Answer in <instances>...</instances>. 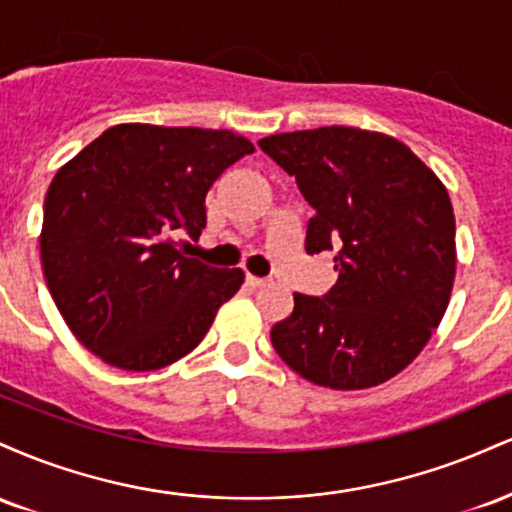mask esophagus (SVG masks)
<instances>
[{
  "mask_svg": "<svg viewBox=\"0 0 512 512\" xmlns=\"http://www.w3.org/2000/svg\"><path fill=\"white\" fill-rule=\"evenodd\" d=\"M245 281H248L252 289H260V286H267V279H260V276H252V274L245 276Z\"/></svg>",
  "mask_w": 512,
  "mask_h": 512,
  "instance_id": "1",
  "label": "esophagus"
}]
</instances>
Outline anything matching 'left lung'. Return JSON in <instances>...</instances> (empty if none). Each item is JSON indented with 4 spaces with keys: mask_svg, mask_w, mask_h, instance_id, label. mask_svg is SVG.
Here are the masks:
<instances>
[{
    "mask_svg": "<svg viewBox=\"0 0 512 512\" xmlns=\"http://www.w3.org/2000/svg\"><path fill=\"white\" fill-rule=\"evenodd\" d=\"M260 149L315 209L305 250H334L337 284L293 296L272 327L286 366L332 390L390 380L424 349L455 279L448 190L409 146L356 127L274 134Z\"/></svg>",
    "mask_w": 512,
    "mask_h": 512,
    "instance_id": "8db88e82",
    "label": "left lung"
}]
</instances>
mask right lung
Listing matches in <instances>:
<instances>
[{
    "instance_id": "right-lung-1",
    "label": "right lung",
    "mask_w": 512,
    "mask_h": 512,
    "mask_svg": "<svg viewBox=\"0 0 512 512\" xmlns=\"http://www.w3.org/2000/svg\"><path fill=\"white\" fill-rule=\"evenodd\" d=\"M252 151L228 129L117 125L57 170L40 260L52 301L91 354L156 370L202 342L245 274L185 257L170 238H199L209 187Z\"/></svg>"
}]
</instances>
